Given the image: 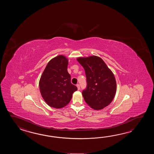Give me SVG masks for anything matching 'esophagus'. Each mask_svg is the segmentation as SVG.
<instances>
[{"mask_svg": "<svg viewBox=\"0 0 154 154\" xmlns=\"http://www.w3.org/2000/svg\"><path fill=\"white\" fill-rule=\"evenodd\" d=\"M76 86H77V88H78V90H80V85H79V84H77V85H76Z\"/></svg>", "mask_w": 154, "mask_h": 154, "instance_id": "esophagus-1", "label": "esophagus"}]
</instances>
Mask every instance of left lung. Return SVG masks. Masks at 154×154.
Segmentation results:
<instances>
[{"mask_svg": "<svg viewBox=\"0 0 154 154\" xmlns=\"http://www.w3.org/2000/svg\"><path fill=\"white\" fill-rule=\"evenodd\" d=\"M85 70L87 87L82 94L86 103L96 110L109 105L115 97L117 84L115 75L105 62L97 56L79 57Z\"/></svg>", "mask_w": 154, "mask_h": 154, "instance_id": "left-lung-1", "label": "left lung"}]
</instances>
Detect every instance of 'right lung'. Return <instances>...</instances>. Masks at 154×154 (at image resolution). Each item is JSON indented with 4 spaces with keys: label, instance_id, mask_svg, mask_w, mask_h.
<instances>
[{
    "label": "right lung",
    "instance_id": "obj_1",
    "mask_svg": "<svg viewBox=\"0 0 154 154\" xmlns=\"http://www.w3.org/2000/svg\"><path fill=\"white\" fill-rule=\"evenodd\" d=\"M68 59L59 55L48 63L39 80L40 92L50 107L61 108L68 105L77 87L71 83L67 67Z\"/></svg>",
    "mask_w": 154,
    "mask_h": 154
}]
</instances>
